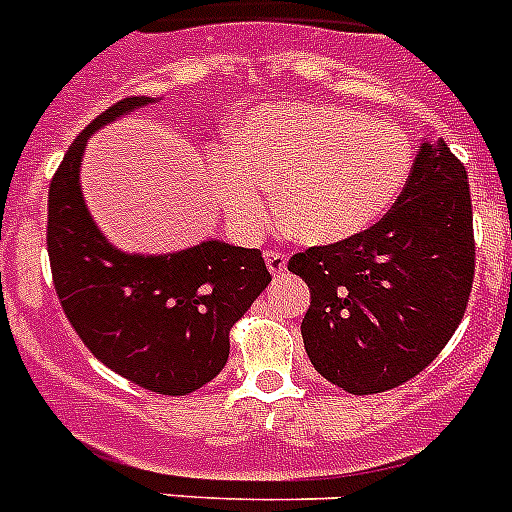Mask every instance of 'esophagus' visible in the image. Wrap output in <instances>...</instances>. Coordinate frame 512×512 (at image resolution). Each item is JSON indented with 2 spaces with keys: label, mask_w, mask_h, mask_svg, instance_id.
<instances>
[{
  "label": "esophagus",
  "mask_w": 512,
  "mask_h": 512,
  "mask_svg": "<svg viewBox=\"0 0 512 512\" xmlns=\"http://www.w3.org/2000/svg\"><path fill=\"white\" fill-rule=\"evenodd\" d=\"M264 259H266V269H269L274 277H282L284 271H287V253L266 251Z\"/></svg>",
  "instance_id": "obj_1"
}]
</instances>
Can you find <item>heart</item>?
<instances>
[{
	"mask_svg": "<svg viewBox=\"0 0 512 512\" xmlns=\"http://www.w3.org/2000/svg\"><path fill=\"white\" fill-rule=\"evenodd\" d=\"M413 146L395 122L338 104L266 102L230 125V146L210 153L217 205L238 238L271 217L266 187H277L284 228L328 246L372 228L410 179Z\"/></svg>",
	"mask_w": 512,
	"mask_h": 512,
	"instance_id": "b5f03b06",
	"label": "heart"
}]
</instances>
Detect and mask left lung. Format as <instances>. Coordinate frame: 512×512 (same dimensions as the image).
Returning a JSON list of instances; mask_svg holds the SVG:
<instances>
[{"mask_svg": "<svg viewBox=\"0 0 512 512\" xmlns=\"http://www.w3.org/2000/svg\"><path fill=\"white\" fill-rule=\"evenodd\" d=\"M289 271L310 287L302 341L320 377L351 395L408 382L441 354L467 310V171L443 140H423L408 184L377 225L295 253Z\"/></svg>", "mask_w": 512, "mask_h": 512, "instance_id": "8db88e82", "label": "left lung"}]
</instances>
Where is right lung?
I'll return each mask as SVG.
<instances>
[{
    "label": "right lung",
    "mask_w": 512,
    "mask_h": 512,
    "mask_svg": "<svg viewBox=\"0 0 512 512\" xmlns=\"http://www.w3.org/2000/svg\"><path fill=\"white\" fill-rule=\"evenodd\" d=\"M156 102L120 99L71 143L48 189V256L58 300L84 346L120 377L174 397L223 372L230 328L271 274L256 248L207 238L174 253H128L94 223L81 192L87 140Z\"/></svg>",
    "instance_id": "add662e5"
}]
</instances>
